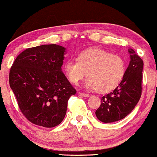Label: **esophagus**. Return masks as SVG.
Instances as JSON below:
<instances>
[{"label": "esophagus", "instance_id": "obj_1", "mask_svg": "<svg viewBox=\"0 0 157 157\" xmlns=\"http://www.w3.org/2000/svg\"><path fill=\"white\" fill-rule=\"evenodd\" d=\"M79 94H80V96H82V97H89V94H85V93H82V92H80Z\"/></svg>", "mask_w": 157, "mask_h": 157}]
</instances>
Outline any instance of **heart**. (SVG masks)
I'll use <instances>...</instances> for the list:
<instances>
[{
    "instance_id": "b5f03b06",
    "label": "heart",
    "mask_w": 157,
    "mask_h": 157,
    "mask_svg": "<svg viewBox=\"0 0 157 157\" xmlns=\"http://www.w3.org/2000/svg\"><path fill=\"white\" fill-rule=\"evenodd\" d=\"M63 71L71 83L77 85L86 75L88 89L108 92L120 83L125 73V62L121 56L111 55L100 48L86 49L78 54L77 60H68Z\"/></svg>"
}]
</instances>
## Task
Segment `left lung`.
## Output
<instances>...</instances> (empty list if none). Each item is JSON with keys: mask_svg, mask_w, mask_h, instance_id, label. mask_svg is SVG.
I'll return each instance as SVG.
<instances>
[{"mask_svg": "<svg viewBox=\"0 0 157 157\" xmlns=\"http://www.w3.org/2000/svg\"><path fill=\"white\" fill-rule=\"evenodd\" d=\"M128 53L130 62L123 79L112 92L102 97L100 106L95 112L97 118L105 123L125 118L141 97L143 61L131 48H128Z\"/></svg>", "mask_w": 157, "mask_h": 157, "instance_id": "obj_1", "label": "left lung"}]
</instances>
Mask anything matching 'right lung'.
I'll return each instance as SVG.
<instances>
[{"mask_svg": "<svg viewBox=\"0 0 157 157\" xmlns=\"http://www.w3.org/2000/svg\"><path fill=\"white\" fill-rule=\"evenodd\" d=\"M66 52L56 44L27 48L11 67L10 88L21 112L33 124L58 125L66 113L68 99L76 94L61 68Z\"/></svg>", "mask_w": 157, "mask_h": 157, "instance_id": "obj_1", "label": "right lung"}]
</instances>
